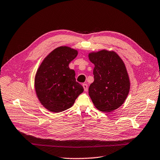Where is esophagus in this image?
I'll list each match as a JSON object with an SVG mask.
<instances>
[{"mask_svg": "<svg viewBox=\"0 0 160 160\" xmlns=\"http://www.w3.org/2000/svg\"><path fill=\"white\" fill-rule=\"evenodd\" d=\"M82 86L83 88H84V89L85 92H87L88 91V85L86 84H82Z\"/></svg>", "mask_w": 160, "mask_h": 160, "instance_id": "1", "label": "esophagus"}]
</instances>
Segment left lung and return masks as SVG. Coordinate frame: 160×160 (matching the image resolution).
<instances>
[{
    "mask_svg": "<svg viewBox=\"0 0 160 160\" xmlns=\"http://www.w3.org/2000/svg\"><path fill=\"white\" fill-rule=\"evenodd\" d=\"M94 64V81L89 95L95 107L110 112L122 106L130 89V81L123 61L116 52L102 50L88 55Z\"/></svg>",
    "mask_w": 160,
    "mask_h": 160,
    "instance_id": "8db88e82",
    "label": "left lung"
}]
</instances>
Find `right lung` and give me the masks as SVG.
Wrapping results in <instances>:
<instances>
[{
	"label": "right lung",
	"instance_id": "right-lung-1",
	"mask_svg": "<svg viewBox=\"0 0 160 160\" xmlns=\"http://www.w3.org/2000/svg\"><path fill=\"white\" fill-rule=\"evenodd\" d=\"M78 51L60 46L42 62L34 78L38 99L47 110L60 112L71 108L84 88L76 81L75 72L68 67Z\"/></svg>",
	"mask_w": 160,
	"mask_h": 160
}]
</instances>
